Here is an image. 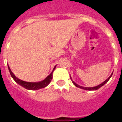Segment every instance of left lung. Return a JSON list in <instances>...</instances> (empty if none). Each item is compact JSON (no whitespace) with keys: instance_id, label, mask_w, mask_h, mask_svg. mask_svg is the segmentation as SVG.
Masks as SVG:
<instances>
[{"instance_id":"obj_1","label":"left lung","mask_w":122,"mask_h":122,"mask_svg":"<svg viewBox=\"0 0 122 122\" xmlns=\"http://www.w3.org/2000/svg\"><path fill=\"white\" fill-rule=\"evenodd\" d=\"M113 73H112V74H111V75H110V76H109V77H108V78H107L106 80H105V81H103L102 83H101V84H99V85H97V86H96V87H82V86H80V85H78V84H76V83L72 80V78H71V76H70V78H71V81H72L73 83V84H74V85H75L76 87H78V88H80V89H84V90H86V91H96V90H97V89H99V88H101V87H102V86H103V85H104L105 83L108 82V80H110V78L112 77V75H113Z\"/></svg>"}]
</instances>
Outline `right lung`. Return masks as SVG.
<instances>
[{"label": "right lung", "instance_id": "add662e5", "mask_svg": "<svg viewBox=\"0 0 122 122\" xmlns=\"http://www.w3.org/2000/svg\"><path fill=\"white\" fill-rule=\"evenodd\" d=\"M7 66H8V69L9 72H10V75L12 76V78L14 79V81H16L17 83H18L19 85H20L22 87H23L24 88H25V89H28V90H31V91L39 90V89H41L42 88H44V87H47L51 81L52 78V73H53L54 70H55L56 67V65L54 67L53 70L51 73V74L49 75H48L44 80L41 81H37V82H28V81H23V80H20L18 78H17L14 75V73L12 72V71L10 70L8 64H7Z\"/></svg>", "mask_w": 122, "mask_h": 122}]
</instances>
